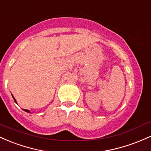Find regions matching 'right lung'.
Instances as JSON below:
<instances>
[{
    "instance_id": "1",
    "label": "right lung",
    "mask_w": 151,
    "mask_h": 151,
    "mask_svg": "<svg viewBox=\"0 0 151 151\" xmlns=\"http://www.w3.org/2000/svg\"><path fill=\"white\" fill-rule=\"evenodd\" d=\"M12 96H13V99H14V101H15V102H16V103H17V102H16V100L15 99V98H14V97H13V95H12ZM24 111H25V112H27V113H30V111H28V110H27V109H24Z\"/></svg>"
}]
</instances>
